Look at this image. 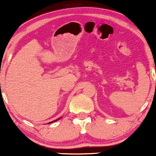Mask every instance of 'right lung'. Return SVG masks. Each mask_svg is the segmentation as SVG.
<instances>
[{"label":"right lung","mask_w":156,"mask_h":156,"mask_svg":"<svg viewBox=\"0 0 156 156\" xmlns=\"http://www.w3.org/2000/svg\"><path fill=\"white\" fill-rule=\"evenodd\" d=\"M61 119V118H59V119H55V120L51 122H49V123H48V124H50V123H52V122H56L57 120H58V119Z\"/></svg>","instance_id":"obj_1"}]
</instances>
